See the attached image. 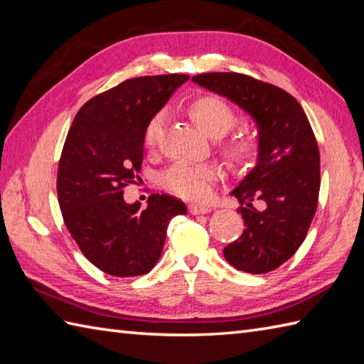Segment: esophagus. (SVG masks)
I'll return each mask as SVG.
<instances>
[{
  "instance_id": "1",
  "label": "esophagus",
  "mask_w": 364,
  "mask_h": 364,
  "mask_svg": "<svg viewBox=\"0 0 364 364\" xmlns=\"http://www.w3.org/2000/svg\"><path fill=\"white\" fill-rule=\"evenodd\" d=\"M188 210H190L191 215H205V213H208L212 208H210L208 205H204V204H191V205L188 207Z\"/></svg>"
}]
</instances>
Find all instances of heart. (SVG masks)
<instances>
[{"label":"heart","mask_w":364,"mask_h":364,"mask_svg":"<svg viewBox=\"0 0 364 364\" xmlns=\"http://www.w3.org/2000/svg\"><path fill=\"white\" fill-rule=\"evenodd\" d=\"M188 114L203 131L212 136L228 134L235 126L238 115L235 109L224 98L213 93H200L188 101ZM165 127V112H157L144 126L143 143L148 149H154ZM224 152L237 164H249L258 154V140L254 135L238 134L224 143ZM218 177V169L208 164L177 161L164 174V185L173 195L183 199H204L210 191V182Z\"/></svg>","instance_id":"b5f03b06"}]
</instances>
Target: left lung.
Here are the masks:
<instances>
[{
    "label": "left lung",
    "instance_id": "left-lung-1",
    "mask_svg": "<svg viewBox=\"0 0 364 364\" xmlns=\"http://www.w3.org/2000/svg\"><path fill=\"white\" fill-rule=\"evenodd\" d=\"M193 82L235 102L257 123V165L230 193L245 230L224 257L238 271H274L301 247L316 213L319 148L309 118L285 90L240 73H204Z\"/></svg>",
    "mask_w": 364,
    "mask_h": 364
}]
</instances>
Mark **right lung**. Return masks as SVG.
<instances>
[{"label": "right lung", "instance_id": "add662e5", "mask_svg": "<svg viewBox=\"0 0 364 364\" xmlns=\"http://www.w3.org/2000/svg\"><path fill=\"white\" fill-rule=\"evenodd\" d=\"M188 79H127L87 101L73 119L59 161V205L87 260L110 276L148 274L161 255L169 221L187 213L169 195H151L140 210L123 193L141 169L144 126Z\"/></svg>", "mask_w": 364, "mask_h": 364}]
</instances>
